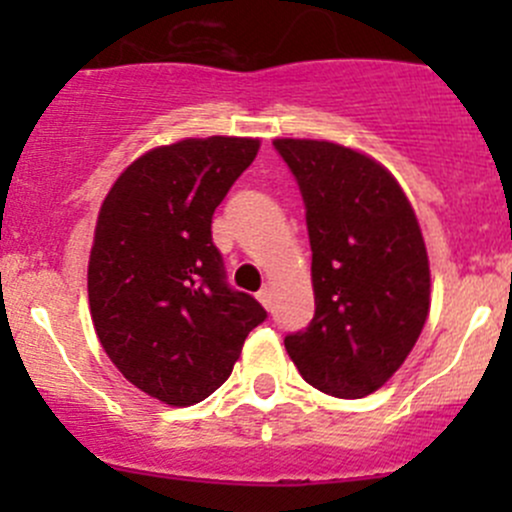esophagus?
I'll return each mask as SVG.
<instances>
[{"instance_id": "34e87169", "label": "esophagus", "mask_w": 512, "mask_h": 512, "mask_svg": "<svg viewBox=\"0 0 512 512\" xmlns=\"http://www.w3.org/2000/svg\"><path fill=\"white\" fill-rule=\"evenodd\" d=\"M257 299H260V302H262V307L270 309L272 307V287L270 285L262 287L260 292H257Z\"/></svg>"}]
</instances>
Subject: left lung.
Listing matches in <instances>:
<instances>
[{
  "label": "left lung",
  "instance_id": "8db88e82",
  "mask_svg": "<svg viewBox=\"0 0 512 512\" xmlns=\"http://www.w3.org/2000/svg\"><path fill=\"white\" fill-rule=\"evenodd\" d=\"M307 210L314 317L289 359L324 394L361 399L406 361L428 317L431 272L416 213L394 175L329 141L277 138Z\"/></svg>",
  "mask_w": 512,
  "mask_h": 512
}]
</instances>
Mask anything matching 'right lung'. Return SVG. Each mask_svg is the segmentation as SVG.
<instances>
[{
	"instance_id": "add662e5",
	"label": "right lung",
	"mask_w": 512,
	"mask_h": 512,
	"mask_svg": "<svg viewBox=\"0 0 512 512\" xmlns=\"http://www.w3.org/2000/svg\"><path fill=\"white\" fill-rule=\"evenodd\" d=\"M260 151L257 138H185L133 160L101 205L89 260L91 319L116 369L168 406L225 384L267 319L227 285L213 213Z\"/></svg>"
}]
</instances>
